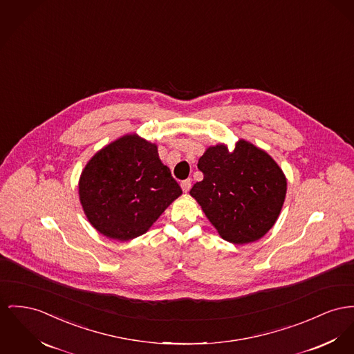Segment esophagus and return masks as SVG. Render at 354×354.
<instances>
[{"instance_id": "obj_1", "label": "esophagus", "mask_w": 354, "mask_h": 354, "mask_svg": "<svg viewBox=\"0 0 354 354\" xmlns=\"http://www.w3.org/2000/svg\"><path fill=\"white\" fill-rule=\"evenodd\" d=\"M190 185H192V181H190V178H188V180H184V181L181 183V188H183V190H184L185 193L190 190Z\"/></svg>"}]
</instances>
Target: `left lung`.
<instances>
[{
  "instance_id": "obj_1",
  "label": "left lung",
  "mask_w": 354,
  "mask_h": 354,
  "mask_svg": "<svg viewBox=\"0 0 354 354\" xmlns=\"http://www.w3.org/2000/svg\"><path fill=\"white\" fill-rule=\"evenodd\" d=\"M204 178L190 189L220 236L245 244L275 224L286 197L282 169L263 150L240 140L230 153L224 145L207 149L198 160Z\"/></svg>"
}]
</instances>
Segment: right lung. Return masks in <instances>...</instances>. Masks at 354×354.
<instances>
[{"instance_id":"add662e5","label":"right lung","mask_w":354,"mask_h":354,"mask_svg":"<svg viewBox=\"0 0 354 354\" xmlns=\"http://www.w3.org/2000/svg\"><path fill=\"white\" fill-rule=\"evenodd\" d=\"M181 193L157 146L136 134L97 151L79 181L87 218L102 235L119 241L143 235Z\"/></svg>"}]
</instances>
